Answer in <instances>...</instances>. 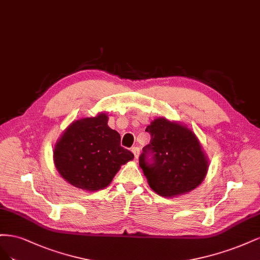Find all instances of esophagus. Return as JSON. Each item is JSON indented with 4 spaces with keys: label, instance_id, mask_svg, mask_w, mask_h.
Instances as JSON below:
<instances>
[{
    "label": "esophagus",
    "instance_id": "esophagus-1",
    "mask_svg": "<svg viewBox=\"0 0 260 260\" xmlns=\"http://www.w3.org/2000/svg\"><path fill=\"white\" fill-rule=\"evenodd\" d=\"M132 152L134 153V156H135V158H138V156L140 154V149L138 147H133L132 148Z\"/></svg>",
    "mask_w": 260,
    "mask_h": 260
}]
</instances>
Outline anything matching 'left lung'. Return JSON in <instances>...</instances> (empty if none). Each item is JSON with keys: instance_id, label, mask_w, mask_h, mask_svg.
I'll use <instances>...</instances> for the list:
<instances>
[{"instance_id": "1", "label": "left lung", "mask_w": 260, "mask_h": 260, "mask_svg": "<svg viewBox=\"0 0 260 260\" xmlns=\"http://www.w3.org/2000/svg\"><path fill=\"white\" fill-rule=\"evenodd\" d=\"M146 132L151 140L142 148L139 166L154 192L175 197L193 190L203 181L208 161L189 128L158 118Z\"/></svg>"}]
</instances>
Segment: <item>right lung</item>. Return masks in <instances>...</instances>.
<instances>
[{
  "label": "right lung",
  "instance_id": "right-lung-1",
  "mask_svg": "<svg viewBox=\"0 0 260 260\" xmlns=\"http://www.w3.org/2000/svg\"><path fill=\"white\" fill-rule=\"evenodd\" d=\"M133 158L121 146L120 134L108 126L105 113L71 123L54 150L58 173L72 186L87 191L106 188L121 165Z\"/></svg>",
  "mask_w": 260,
  "mask_h": 260
}]
</instances>
